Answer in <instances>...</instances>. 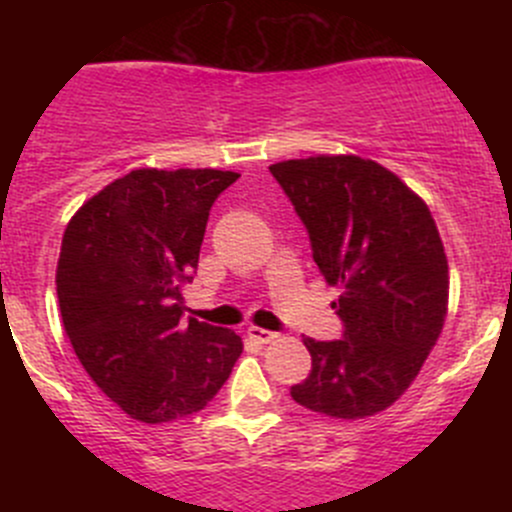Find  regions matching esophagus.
<instances>
[{"mask_svg": "<svg viewBox=\"0 0 512 512\" xmlns=\"http://www.w3.org/2000/svg\"><path fill=\"white\" fill-rule=\"evenodd\" d=\"M247 334H250V339H255L257 344H270L277 339L275 332H270V329H262V327H250L247 329Z\"/></svg>", "mask_w": 512, "mask_h": 512, "instance_id": "obj_1", "label": "esophagus"}]
</instances>
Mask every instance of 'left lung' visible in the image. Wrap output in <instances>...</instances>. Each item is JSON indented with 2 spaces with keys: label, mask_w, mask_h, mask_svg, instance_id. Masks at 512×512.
I'll return each instance as SVG.
<instances>
[{
  "label": "left lung",
  "mask_w": 512,
  "mask_h": 512,
  "mask_svg": "<svg viewBox=\"0 0 512 512\" xmlns=\"http://www.w3.org/2000/svg\"><path fill=\"white\" fill-rule=\"evenodd\" d=\"M292 200L332 287L344 339L304 337L312 371L292 399L329 418L374 416L414 384L448 314V260L436 220L389 168L359 156L282 160Z\"/></svg>",
  "instance_id": "1"
}]
</instances>
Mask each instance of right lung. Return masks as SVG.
<instances>
[{"instance_id": "1", "label": "right lung", "mask_w": 512, "mask_h": 512, "mask_svg": "<svg viewBox=\"0 0 512 512\" xmlns=\"http://www.w3.org/2000/svg\"><path fill=\"white\" fill-rule=\"evenodd\" d=\"M240 173L138 168L69 220L56 265L66 337L86 374L123 414L165 423L205 409L242 339L183 319L215 198Z\"/></svg>"}]
</instances>
